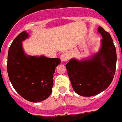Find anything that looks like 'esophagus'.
Masks as SVG:
<instances>
[{
    "mask_svg": "<svg viewBox=\"0 0 122 122\" xmlns=\"http://www.w3.org/2000/svg\"><path fill=\"white\" fill-rule=\"evenodd\" d=\"M69 59L70 56L68 52H63L60 56V59L62 62H66Z\"/></svg>",
    "mask_w": 122,
    "mask_h": 122,
    "instance_id": "1",
    "label": "esophagus"
}]
</instances>
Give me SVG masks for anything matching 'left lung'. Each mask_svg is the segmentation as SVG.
Returning a JSON list of instances; mask_svg holds the SVG:
<instances>
[{
    "instance_id": "obj_1",
    "label": "left lung",
    "mask_w": 122,
    "mask_h": 122,
    "mask_svg": "<svg viewBox=\"0 0 122 122\" xmlns=\"http://www.w3.org/2000/svg\"><path fill=\"white\" fill-rule=\"evenodd\" d=\"M98 32L102 37L99 52L89 60L71 59L66 65L73 88L82 96H93L104 91L115 75L117 53L112 38L102 27H99Z\"/></svg>"
}]
</instances>
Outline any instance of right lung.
<instances>
[{"label":"right lung","mask_w":122,"mask_h":122,"mask_svg":"<svg viewBox=\"0 0 122 122\" xmlns=\"http://www.w3.org/2000/svg\"><path fill=\"white\" fill-rule=\"evenodd\" d=\"M28 37V33L23 31L11 43L8 53L7 72L11 85L21 96L28 101L38 102L52 93L54 73L60 59L27 56L21 42Z\"/></svg>","instance_id":"obj_1"}]
</instances>
